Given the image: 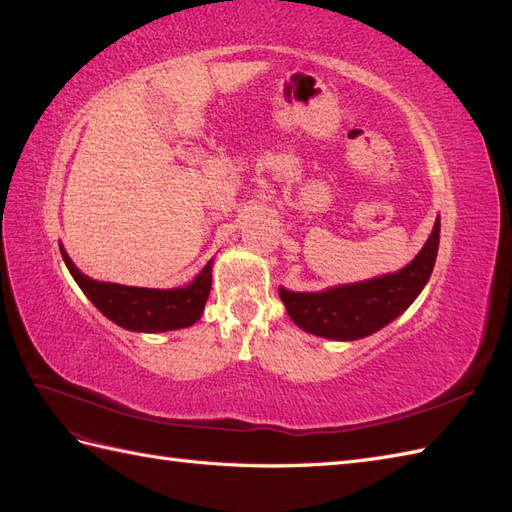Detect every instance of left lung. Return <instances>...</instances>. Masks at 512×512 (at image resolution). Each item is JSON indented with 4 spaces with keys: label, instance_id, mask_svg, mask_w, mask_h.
I'll return each mask as SVG.
<instances>
[{
    "label": "left lung",
    "instance_id": "obj_1",
    "mask_svg": "<svg viewBox=\"0 0 512 512\" xmlns=\"http://www.w3.org/2000/svg\"><path fill=\"white\" fill-rule=\"evenodd\" d=\"M438 243L440 218L433 224L423 250L401 271L324 292H292L280 288V299L292 322L307 333L339 339V342L361 339L380 331L401 312H406L436 265Z\"/></svg>",
    "mask_w": 512,
    "mask_h": 512
}]
</instances>
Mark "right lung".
I'll list each match as a JSON object with an SVG mask.
<instances>
[{"label": "right lung", "instance_id": "obj_1", "mask_svg": "<svg viewBox=\"0 0 512 512\" xmlns=\"http://www.w3.org/2000/svg\"><path fill=\"white\" fill-rule=\"evenodd\" d=\"M66 267L76 284L87 294L100 312L115 324L130 331L162 333L192 327L203 316V309L211 290V260L198 273L196 280L185 288L153 290L121 284L96 282L74 267V262L59 245Z\"/></svg>", "mask_w": 512, "mask_h": 512}]
</instances>
